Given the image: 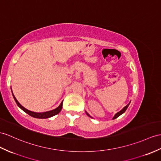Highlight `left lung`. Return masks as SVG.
<instances>
[{
  "instance_id": "obj_1",
  "label": "left lung",
  "mask_w": 161,
  "mask_h": 161,
  "mask_svg": "<svg viewBox=\"0 0 161 161\" xmlns=\"http://www.w3.org/2000/svg\"><path fill=\"white\" fill-rule=\"evenodd\" d=\"M130 103H129L126 106V107H124L122 109H121V110L120 111L117 112V113H116V114L114 115V117H113V119H116L117 117H119V116H120L121 114H123V113H124L125 111H126V109H127V108L128 107V106H129V104H130ZM85 113H86V114H87L89 117H91V118H93V117H92L91 115H90L87 111H85Z\"/></svg>"
}]
</instances>
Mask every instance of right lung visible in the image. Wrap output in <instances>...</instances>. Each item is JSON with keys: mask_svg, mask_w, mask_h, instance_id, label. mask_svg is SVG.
I'll use <instances>...</instances> for the list:
<instances>
[{"mask_svg": "<svg viewBox=\"0 0 161 161\" xmlns=\"http://www.w3.org/2000/svg\"><path fill=\"white\" fill-rule=\"evenodd\" d=\"M11 92H12V89H11ZM12 95L14 98L15 101V103H16L18 107L20 108L23 111H25V113H26L27 114H29L30 116L35 117V118H38V119H47V118H49V117H53L54 115H57L58 113H59L61 111V108L63 107V101L61 102V103L60 104V105L58 106V107L56 108L53 109V110H51L49 111H46V112H42V113H37V112H33V111H31L28 110V109H26V108H25L23 106H22L19 103V102L17 100V99L15 98V97L14 96V93L12 92Z\"/></svg>", "mask_w": 161, "mask_h": 161, "instance_id": "obj_1", "label": "right lung"}]
</instances>
